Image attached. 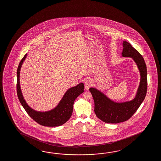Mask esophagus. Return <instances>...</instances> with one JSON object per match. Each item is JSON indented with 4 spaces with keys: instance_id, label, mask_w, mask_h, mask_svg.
Segmentation results:
<instances>
[{
    "instance_id": "esophagus-1",
    "label": "esophagus",
    "mask_w": 161,
    "mask_h": 161,
    "mask_svg": "<svg viewBox=\"0 0 161 161\" xmlns=\"http://www.w3.org/2000/svg\"><path fill=\"white\" fill-rule=\"evenodd\" d=\"M92 85V80L90 79H86L85 82V88L86 90H89V88Z\"/></svg>"
}]
</instances>
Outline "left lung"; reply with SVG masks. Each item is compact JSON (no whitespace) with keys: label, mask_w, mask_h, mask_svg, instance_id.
<instances>
[{"label":"left lung","mask_w":161,"mask_h":161,"mask_svg":"<svg viewBox=\"0 0 161 161\" xmlns=\"http://www.w3.org/2000/svg\"><path fill=\"white\" fill-rule=\"evenodd\" d=\"M123 57L133 58L140 74V84L135 98L124 103H114L96 88L89 89L94 101L96 116L106 123L117 124L130 119L143 103L147 93V67L143 58L127 41H123Z\"/></svg>","instance_id":"8db88e82"}]
</instances>
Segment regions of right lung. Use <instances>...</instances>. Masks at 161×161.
Returning <instances> with one entry per match:
<instances>
[{
	"label": "right lung",
	"mask_w": 161,
	"mask_h": 161,
	"mask_svg": "<svg viewBox=\"0 0 161 161\" xmlns=\"http://www.w3.org/2000/svg\"><path fill=\"white\" fill-rule=\"evenodd\" d=\"M26 55L22 58L17 69V92L18 99L27 114L37 123L46 127H58L65 123L72 115L74 101L78 96L84 92V84L83 83L69 89L63 96L58 106L48 112H37L31 109L27 105L22 96L19 84L20 70Z\"/></svg>",
	"instance_id": "right-lung-1"
}]
</instances>
